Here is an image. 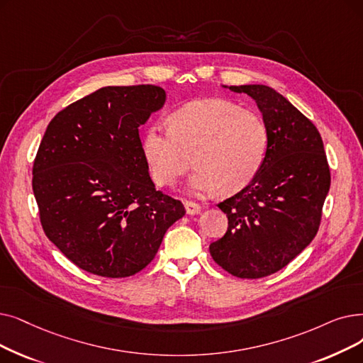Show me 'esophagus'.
Masks as SVG:
<instances>
[{
  "label": "esophagus",
  "instance_id": "obj_1",
  "mask_svg": "<svg viewBox=\"0 0 363 363\" xmlns=\"http://www.w3.org/2000/svg\"><path fill=\"white\" fill-rule=\"evenodd\" d=\"M184 204H185V211H186L188 215H197V213H200V211H201V206H200L199 203H196V201L185 200Z\"/></svg>",
  "mask_w": 363,
  "mask_h": 363
}]
</instances>
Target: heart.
Returning a JSON list of instances; mask_svg holds the SVG:
<instances>
[{
	"label": "heart",
	"mask_w": 363,
	"mask_h": 363,
	"mask_svg": "<svg viewBox=\"0 0 363 363\" xmlns=\"http://www.w3.org/2000/svg\"><path fill=\"white\" fill-rule=\"evenodd\" d=\"M270 130L261 114L227 99H203L179 108L170 124H152L143 138V154L152 181L169 186L193 164V191L225 194L243 190L264 163Z\"/></svg>",
	"instance_id": "heart-1"
}]
</instances>
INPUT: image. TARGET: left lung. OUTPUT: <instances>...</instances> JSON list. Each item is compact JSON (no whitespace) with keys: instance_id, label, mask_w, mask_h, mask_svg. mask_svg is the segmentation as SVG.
<instances>
[{"instance_id":"obj_1","label":"left lung","mask_w":363,"mask_h":363,"mask_svg":"<svg viewBox=\"0 0 363 363\" xmlns=\"http://www.w3.org/2000/svg\"><path fill=\"white\" fill-rule=\"evenodd\" d=\"M228 89L257 102L270 143L254 181L218 203L228 228L209 250L230 274L259 279L286 267L314 239L330 172L316 125L285 96L262 84Z\"/></svg>"}]
</instances>
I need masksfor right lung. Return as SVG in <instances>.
Masks as SVG:
<instances>
[{"instance_id":"1","label":"right lung","mask_w":363,"mask_h":363,"mask_svg":"<svg viewBox=\"0 0 363 363\" xmlns=\"http://www.w3.org/2000/svg\"><path fill=\"white\" fill-rule=\"evenodd\" d=\"M164 102L159 86H108L47 125L33 167L40 220L49 240L84 272L136 274L185 215L179 200L155 190L139 138V125Z\"/></svg>"}]
</instances>
